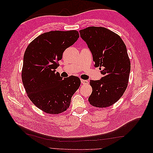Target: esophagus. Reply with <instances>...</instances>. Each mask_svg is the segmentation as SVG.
<instances>
[{"label": "esophagus", "mask_w": 153, "mask_h": 153, "mask_svg": "<svg viewBox=\"0 0 153 153\" xmlns=\"http://www.w3.org/2000/svg\"><path fill=\"white\" fill-rule=\"evenodd\" d=\"M81 82L82 84H85V85L89 84V82H88L87 80H81Z\"/></svg>", "instance_id": "esophagus-1"}]
</instances>
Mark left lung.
Listing matches in <instances>:
<instances>
[{
  "label": "left lung",
  "instance_id": "left-lung-1",
  "mask_svg": "<svg viewBox=\"0 0 153 153\" xmlns=\"http://www.w3.org/2000/svg\"><path fill=\"white\" fill-rule=\"evenodd\" d=\"M92 54L95 67H100L103 77L90 80L92 92L89 103L106 108L121 98L129 81L131 64L126 47L118 34L102 27H89L80 30Z\"/></svg>",
  "mask_w": 153,
  "mask_h": 153
}]
</instances>
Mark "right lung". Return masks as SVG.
Here are the masks:
<instances>
[{"mask_svg":"<svg viewBox=\"0 0 153 153\" xmlns=\"http://www.w3.org/2000/svg\"><path fill=\"white\" fill-rule=\"evenodd\" d=\"M78 38L76 30L50 31L37 37L25 50L23 84L30 100L46 113L58 114L66 111L80 85L78 77L62 79L59 73L55 72L64 50Z\"/></svg>","mask_w":153,"mask_h":153,"instance_id":"obj_1","label":"right lung"}]
</instances>
